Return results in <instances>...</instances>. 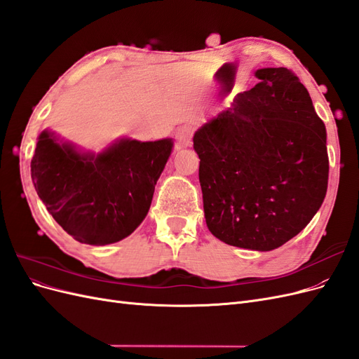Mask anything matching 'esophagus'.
Masks as SVG:
<instances>
[{"label":"esophagus","mask_w":359,"mask_h":359,"mask_svg":"<svg viewBox=\"0 0 359 359\" xmlns=\"http://www.w3.org/2000/svg\"><path fill=\"white\" fill-rule=\"evenodd\" d=\"M191 137H193V128L191 126H181L177 130V136H175V145L178 149L190 147L191 144Z\"/></svg>","instance_id":"1"}]
</instances>
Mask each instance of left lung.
I'll use <instances>...</instances> for the list:
<instances>
[{
    "instance_id": "8db88e82",
    "label": "left lung",
    "mask_w": 359,
    "mask_h": 359,
    "mask_svg": "<svg viewBox=\"0 0 359 359\" xmlns=\"http://www.w3.org/2000/svg\"><path fill=\"white\" fill-rule=\"evenodd\" d=\"M252 90L193 137L206 226L220 241L259 252L287 243L328 189L327 130L298 76L259 69Z\"/></svg>"
}]
</instances>
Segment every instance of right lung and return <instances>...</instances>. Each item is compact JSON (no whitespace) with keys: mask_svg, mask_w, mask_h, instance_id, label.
I'll list each match as a JSON object with an SVG mask.
<instances>
[{"mask_svg":"<svg viewBox=\"0 0 359 359\" xmlns=\"http://www.w3.org/2000/svg\"><path fill=\"white\" fill-rule=\"evenodd\" d=\"M172 139H121L100 154L79 153L41 132L31 160L39 198L76 241L106 245L128 236L148 214Z\"/></svg>","mask_w":359,"mask_h":359,"instance_id":"add662e5","label":"right lung"}]
</instances>
